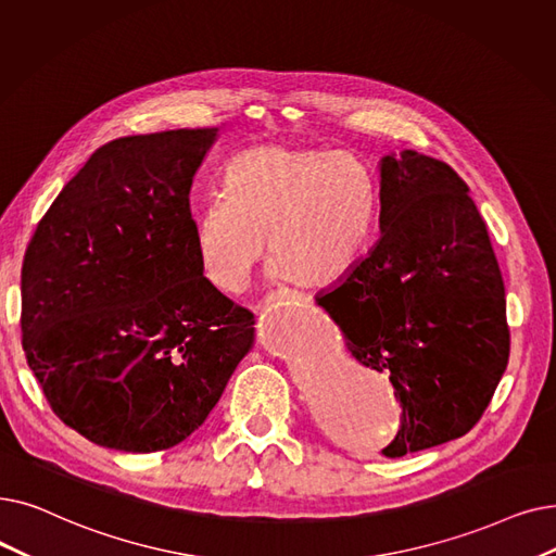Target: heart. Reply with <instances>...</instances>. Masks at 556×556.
Returning <instances> with one entry per match:
<instances>
[{
  "label": "heart",
  "instance_id": "obj_1",
  "mask_svg": "<svg viewBox=\"0 0 556 556\" xmlns=\"http://www.w3.org/2000/svg\"><path fill=\"white\" fill-rule=\"evenodd\" d=\"M225 192L192 220L198 270L223 295L245 291L265 236L273 275L304 283L345 277L370 248L375 188L345 154L258 148L227 167Z\"/></svg>",
  "mask_w": 556,
  "mask_h": 556
}]
</instances>
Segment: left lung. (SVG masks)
<instances>
[{"label": "left lung", "mask_w": 556, "mask_h": 556, "mask_svg": "<svg viewBox=\"0 0 556 556\" xmlns=\"http://www.w3.org/2000/svg\"><path fill=\"white\" fill-rule=\"evenodd\" d=\"M379 243L318 304L352 356L389 372L402 418L397 458L464 437L509 364V325L491 236L466 181L404 150L379 161Z\"/></svg>", "instance_id": "1"}]
</instances>
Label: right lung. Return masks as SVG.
<instances>
[{
    "label": "right lung",
    "instance_id": "right-lung-1",
    "mask_svg": "<svg viewBox=\"0 0 556 556\" xmlns=\"http://www.w3.org/2000/svg\"><path fill=\"white\" fill-rule=\"evenodd\" d=\"M218 129L111 140L22 261V348L52 412L119 452L167 450L218 404L254 316L202 279L190 188Z\"/></svg>",
    "mask_w": 556,
    "mask_h": 556
}]
</instances>
